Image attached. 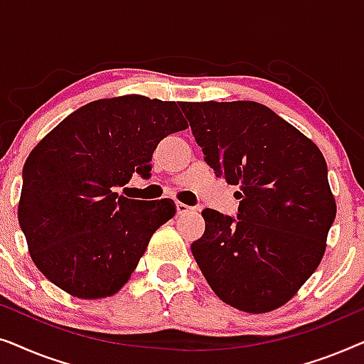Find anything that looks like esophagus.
<instances>
[{"label": "esophagus", "instance_id": "esophagus-1", "mask_svg": "<svg viewBox=\"0 0 364 364\" xmlns=\"http://www.w3.org/2000/svg\"><path fill=\"white\" fill-rule=\"evenodd\" d=\"M176 208H177L178 215H186V213L192 212V207H188V205H186V203H182V202H177L176 203Z\"/></svg>", "mask_w": 364, "mask_h": 364}]
</instances>
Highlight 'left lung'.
Segmentation results:
<instances>
[{
  "label": "left lung",
  "instance_id": "1",
  "mask_svg": "<svg viewBox=\"0 0 364 364\" xmlns=\"http://www.w3.org/2000/svg\"><path fill=\"white\" fill-rule=\"evenodd\" d=\"M203 161L238 186L237 218L205 208L192 253L215 295L265 313L295 295L320 265L336 217L328 167L315 144L252 101L181 102Z\"/></svg>",
  "mask_w": 364,
  "mask_h": 364
}]
</instances>
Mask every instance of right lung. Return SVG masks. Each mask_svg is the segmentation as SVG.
I'll return each mask as SVG.
<instances>
[{
	"instance_id": "obj_1",
	"label": "right lung",
	"mask_w": 364,
	"mask_h": 364,
	"mask_svg": "<svg viewBox=\"0 0 364 364\" xmlns=\"http://www.w3.org/2000/svg\"><path fill=\"white\" fill-rule=\"evenodd\" d=\"M183 129L176 102L132 94L79 107L33 149L18 218L49 282L86 300L121 290L176 203L119 197L116 188L132 173L151 177L157 144Z\"/></svg>"
}]
</instances>
